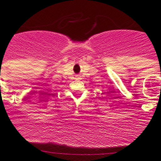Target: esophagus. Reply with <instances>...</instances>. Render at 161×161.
Listing matches in <instances>:
<instances>
[{"label": "esophagus", "mask_w": 161, "mask_h": 161, "mask_svg": "<svg viewBox=\"0 0 161 161\" xmlns=\"http://www.w3.org/2000/svg\"><path fill=\"white\" fill-rule=\"evenodd\" d=\"M77 76V78H80V76Z\"/></svg>", "instance_id": "34e87169"}]
</instances>
